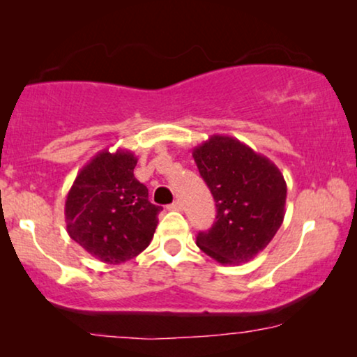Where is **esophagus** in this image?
I'll return each mask as SVG.
<instances>
[{"instance_id":"1","label":"esophagus","mask_w":357,"mask_h":357,"mask_svg":"<svg viewBox=\"0 0 357 357\" xmlns=\"http://www.w3.org/2000/svg\"><path fill=\"white\" fill-rule=\"evenodd\" d=\"M170 211H182V203L178 202V199H175V202L172 204H169L167 206Z\"/></svg>"}]
</instances>
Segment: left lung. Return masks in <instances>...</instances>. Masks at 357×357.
Masks as SVG:
<instances>
[{
	"label": "left lung",
	"instance_id": "obj_1",
	"mask_svg": "<svg viewBox=\"0 0 357 357\" xmlns=\"http://www.w3.org/2000/svg\"><path fill=\"white\" fill-rule=\"evenodd\" d=\"M193 158L216 202V221L197 245L221 265L255 258L284 219L286 180L281 170L232 136L213 135Z\"/></svg>",
	"mask_w": 357,
	"mask_h": 357
}]
</instances>
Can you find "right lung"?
Returning <instances> with one entry per match:
<instances>
[{"label": "right lung", "instance_id": "1", "mask_svg": "<svg viewBox=\"0 0 357 357\" xmlns=\"http://www.w3.org/2000/svg\"><path fill=\"white\" fill-rule=\"evenodd\" d=\"M136 155L109 149L79 170L65 202L66 231L97 260L119 265L139 255L153 241L160 206L135 178Z\"/></svg>", "mask_w": 357, "mask_h": 357}]
</instances>
